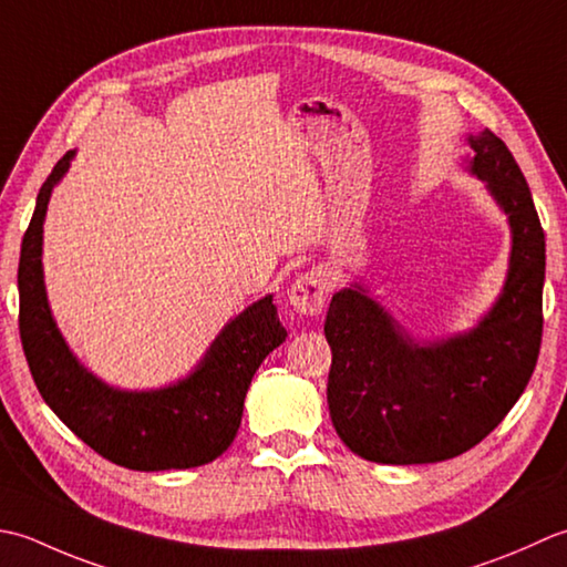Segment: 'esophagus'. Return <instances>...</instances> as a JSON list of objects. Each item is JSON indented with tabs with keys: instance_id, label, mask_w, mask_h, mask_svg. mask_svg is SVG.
I'll return each mask as SVG.
<instances>
[{
	"instance_id": "esophagus-1",
	"label": "esophagus",
	"mask_w": 567,
	"mask_h": 567,
	"mask_svg": "<svg viewBox=\"0 0 567 567\" xmlns=\"http://www.w3.org/2000/svg\"><path fill=\"white\" fill-rule=\"evenodd\" d=\"M328 274L326 271H306L288 288V303L303 316H318L328 298Z\"/></svg>"
}]
</instances>
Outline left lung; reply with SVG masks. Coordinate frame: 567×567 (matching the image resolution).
Here are the masks:
<instances>
[{
  "label": "left lung",
  "mask_w": 567,
  "mask_h": 567,
  "mask_svg": "<svg viewBox=\"0 0 567 567\" xmlns=\"http://www.w3.org/2000/svg\"><path fill=\"white\" fill-rule=\"evenodd\" d=\"M470 173L509 215L512 257L499 298L477 328L419 342L362 286L332 296L328 406L354 455L425 465L467 453L524 394L543 334L546 235L528 183L499 136H470Z\"/></svg>",
  "instance_id": "1"
}]
</instances>
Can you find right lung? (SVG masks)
Masks as SVG:
<instances>
[{"mask_svg": "<svg viewBox=\"0 0 567 567\" xmlns=\"http://www.w3.org/2000/svg\"><path fill=\"white\" fill-rule=\"evenodd\" d=\"M75 152L39 190L19 257V334L43 401L80 441L114 465L158 472L200 467L235 441L251 377L286 340L271 296L229 320L186 379L154 391L107 386L78 362L55 328L43 286V219Z\"/></svg>", "mask_w": 567, "mask_h": 567, "instance_id": "add662e5", "label": "right lung"}]
</instances>
